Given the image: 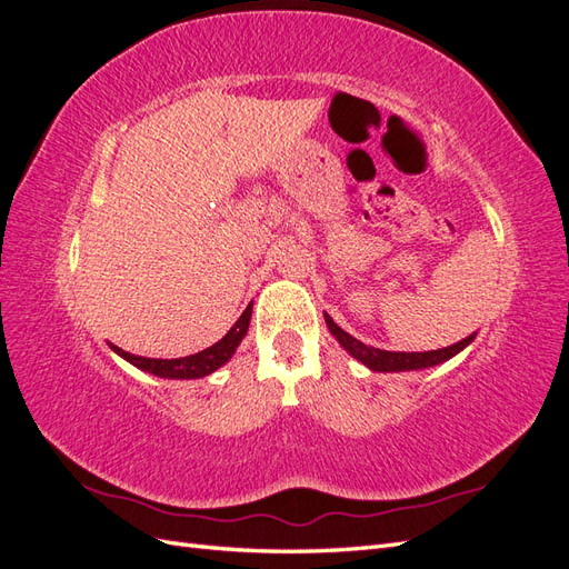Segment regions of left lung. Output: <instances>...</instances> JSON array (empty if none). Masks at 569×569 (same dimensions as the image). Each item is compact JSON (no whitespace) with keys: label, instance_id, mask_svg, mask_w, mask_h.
Wrapping results in <instances>:
<instances>
[{"label":"left lung","instance_id":"8db88e82","mask_svg":"<svg viewBox=\"0 0 569 569\" xmlns=\"http://www.w3.org/2000/svg\"><path fill=\"white\" fill-rule=\"evenodd\" d=\"M325 322H327V330H330L332 337L343 347V351H349L356 360H360V363H363L370 370H375V372H408V370H425V368L441 366L449 358L458 356L465 347H470V343L477 337V332H475L470 337H465V339L451 343V347H443V349H437V351H412V353H408V351H382V349L368 347V343L351 337L349 332H343L341 327L327 313H325Z\"/></svg>","mask_w":569,"mask_h":569}]
</instances>
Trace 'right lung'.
<instances>
[{
    "label": "right lung",
    "mask_w": 569,
    "mask_h": 569,
    "mask_svg": "<svg viewBox=\"0 0 569 569\" xmlns=\"http://www.w3.org/2000/svg\"><path fill=\"white\" fill-rule=\"evenodd\" d=\"M249 322H251V303L247 306V311L239 316V320L230 327V332L216 341L213 347L203 349L199 353L184 356V358H144V356H134L123 349H118L116 343H109V347L120 356L126 358L128 363L134 368H140L149 375L163 377V380H199V377H206L222 368L228 360L234 356L237 347L242 343V339L249 332Z\"/></svg>",
    "instance_id": "1"
}]
</instances>
